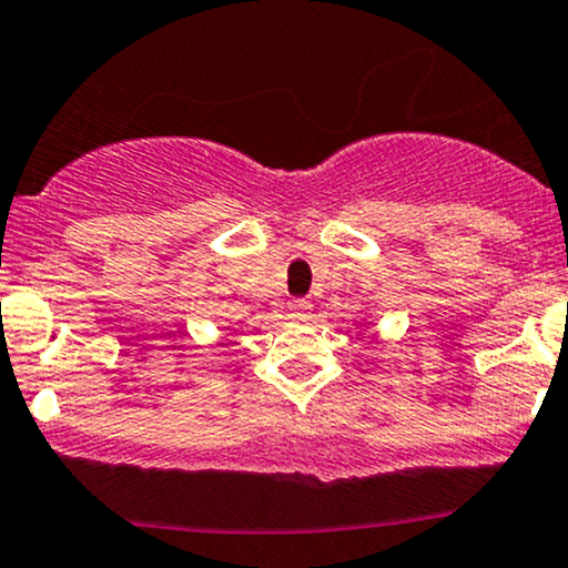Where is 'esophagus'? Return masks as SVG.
<instances>
[{
	"label": "esophagus",
	"mask_w": 568,
	"mask_h": 568,
	"mask_svg": "<svg viewBox=\"0 0 568 568\" xmlns=\"http://www.w3.org/2000/svg\"><path fill=\"white\" fill-rule=\"evenodd\" d=\"M286 311H290L292 318H308L311 311H313V305H311V300L297 297V300H292L290 305H286Z\"/></svg>",
	"instance_id": "1"
}]
</instances>
